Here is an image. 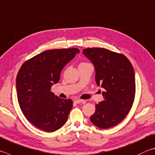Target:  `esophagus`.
<instances>
[{
  "label": "esophagus",
  "mask_w": 155,
  "mask_h": 155,
  "mask_svg": "<svg viewBox=\"0 0 155 155\" xmlns=\"http://www.w3.org/2000/svg\"><path fill=\"white\" fill-rule=\"evenodd\" d=\"M83 102V100H80V99H77V100H75L74 101V102L75 104H80V103Z\"/></svg>",
  "instance_id": "1"
}]
</instances>
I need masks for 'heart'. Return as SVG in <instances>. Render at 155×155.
I'll return each mask as SVG.
<instances>
[{
	"label": "heart",
	"mask_w": 155,
	"mask_h": 155,
	"mask_svg": "<svg viewBox=\"0 0 155 155\" xmlns=\"http://www.w3.org/2000/svg\"><path fill=\"white\" fill-rule=\"evenodd\" d=\"M88 64V63H86V62H82V63H81L79 65H83V64Z\"/></svg>",
	"instance_id": "heart-1"
}]
</instances>
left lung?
I'll use <instances>...</instances> for the list:
<instances>
[{
	"instance_id": "8db88e82",
	"label": "left lung",
	"mask_w": 155,
	"mask_h": 155,
	"mask_svg": "<svg viewBox=\"0 0 155 155\" xmlns=\"http://www.w3.org/2000/svg\"><path fill=\"white\" fill-rule=\"evenodd\" d=\"M83 53L94 64L97 85L105 89L104 100L95 104L90 120L99 128L112 127L125 119L133 105L136 94L133 66L125 55L101 47L85 49Z\"/></svg>"
}]
</instances>
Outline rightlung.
<instances>
[{
	"label": "right lung",
	"mask_w": 155,
	"mask_h": 155,
	"mask_svg": "<svg viewBox=\"0 0 155 155\" xmlns=\"http://www.w3.org/2000/svg\"><path fill=\"white\" fill-rule=\"evenodd\" d=\"M80 51L77 48L51 49L22 64L17 75L16 90L25 117L36 127L53 132L61 127L72 108L70 99H61L51 91L58 83L61 70Z\"/></svg>",
	"instance_id": "obj_1"
}]
</instances>
